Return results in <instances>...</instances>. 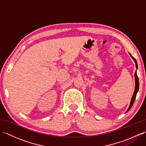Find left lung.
Masks as SVG:
<instances>
[{"label":"left lung","instance_id":"left-lung-1","mask_svg":"<svg viewBox=\"0 0 146 146\" xmlns=\"http://www.w3.org/2000/svg\"><path fill=\"white\" fill-rule=\"evenodd\" d=\"M130 56L132 58L133 60H134L135 63V66L136 68H137V61L135 60V59L129 53ZM135 90H134V94H133V96L132 97V99H131V104H130V105H129V107L127 109V111H128L130 109H131V108L132 107V106L133 105V104H134V101H135V97H136V95H137V93L139 90V78H138V76L137 75V72L135 71ZM126 111V112H127Z\"/></svg>","mask_w":146,"mask_h":146}]
</instances>
